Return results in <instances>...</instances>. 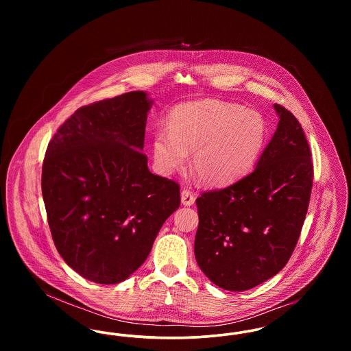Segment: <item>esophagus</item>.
<instances>
[{"mask_svg":"<svg viewBox=\"0 0 351 351\" xmlns=\"http://www.w3.org/2000/svg\"><path fill=\"white\" fill-rule=\"evenodd\" d=\"M182 204L184 206H191L195 204V193L189 189H183L182 191Z\"/></svg>","mask_w":351,"mask_h":351,"instance_id":"34e87169","label":"esophagus"}]
</instances>
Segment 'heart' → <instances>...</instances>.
Wrapping results in <instances>:
<instances>
[{
  "label": "heart",
  "instance_id": "1",
  "mask_svg": "<svg viewBox=\"0 0 351 351\" xmlns=\"http://www.w3.org/2000/svg\"><path fill=\"white\" fill-rule=\"evenodd\" d=\"M267 141V122L254 110L222 100L193 101L173 108L167 129L152 138L158 168L171 173L185 166L193 151L192 167L201 183L228 185L246 175Z\"/></svg>",
  "mask_w": 351,
  "mask_h": 351
}]
</instances>
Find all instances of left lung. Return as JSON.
<instances>
[{
	"label": "left lung",
	"mask_w": 351,
	"mask_h": 351,
	"mask_svg": "<svg viewBox=\"0 0 351 351\" xmlns=\"http://www.w3.org/2000/svg\"><path fill=\"white\" fill-rule=\"evenodd\" d=\"M274 108L278 129L255 169L196 200V262L226 291H247L275 276L295 250L308 210L311 150L296 117L278 104Z\"/></svg>",
	"instance_id": "1"
}]
</instances>
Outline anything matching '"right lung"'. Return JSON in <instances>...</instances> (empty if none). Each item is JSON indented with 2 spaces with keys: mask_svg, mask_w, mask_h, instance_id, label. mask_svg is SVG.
Listing matches in <instances>:
<instances>
[{
  "mask_svg": "<svg viewBox=\"0 0 351 351\" xmlns=\"http://www.w3.org/2000/svg\"><path fill=\"white\" fill-rule=\"evenodd\" d=\"M154 101L129 92L77 109L53 135L42 195L53 243L84 279L117 284L143 265L180 205L179 185L142 152Z\"/></svg>",
  "mask_w": 351,
  "mask_h": 351,
  "instance_id": "right-lung-1",
  "label": "right lung"
}]
</instances>
